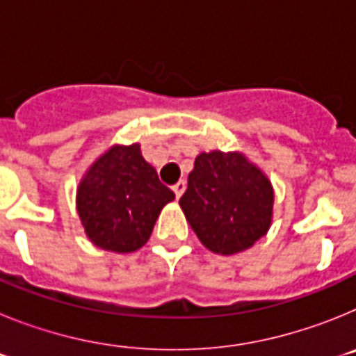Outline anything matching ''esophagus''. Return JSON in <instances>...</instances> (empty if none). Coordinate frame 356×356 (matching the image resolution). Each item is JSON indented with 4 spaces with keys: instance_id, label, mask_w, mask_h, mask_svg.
Masks as SVG:
<instances>
[{
    "instance_id": "34e87169",
    "label": "esophagus",
    "mask_w": 356,
    "mask_h": 356,
    "mask_svg": "<svg viewBox=\"0 0 356 356\" xmlns=\"http://www.w3.org/2000/svg\"><path fill=\"white\" fill-rule=\"evenodd\" d=\"M185 187H187V184H185L184 180H180V181H176L175 185H172V191H175V194H176V197H181V194L185 193Z\"/></svg>"
}]
</instances>
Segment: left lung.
Instances as JSON below:
<instances>
[{
  "label": "left lung",
  "instance_id": "1",
  "mask_svg": "<svg viewBox=\"0 0 356 356\" xmlns=\"http://www.w3.org/2000/svg\"><path fill=\"white\" fill-rule=\"evenodd\" d=\"M271 181L242 153H200L180 207L201 244L217 254L248 250L273 221Z\"/></svg>",
  "mask_w": 356,
  "mask_h": 356
}]
</instances>
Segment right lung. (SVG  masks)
Listing matches in <instances>:
<instances>
[{"instance_id": "1", "label": "right lung", "mask_w": 356, "mask_h": 356, "mask_svg": "<svg viewBox=\"0 0 356 356\" xmlns=\"http://www.w3.org/2000/svg\"><path fill=\"white\" fill-rule=\"evenodd\" d=\"M175 193L144 160L139 144L112 146L81 178L76 210L94 246L131 253L149 238L160 212Z\"/></svg>"}]
</instances>
